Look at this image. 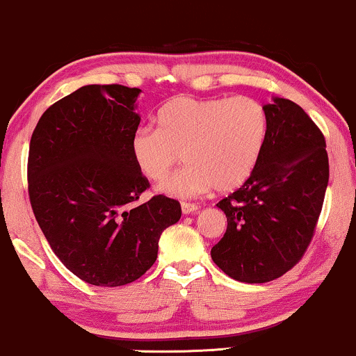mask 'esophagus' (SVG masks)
Listing matches in <instances>:
<instances>
[{
    "instance_id": "obj_1",
    "label": "esophagus",
    "mask_w": 356,
    "mask_h": 356,
    "mask_svg": "<svg viewBox=\"0 0 356 356\" xmlns=\"http://www.w3.org/2000/svg\"><path fill=\"white\" fill-rule=\"evenodd\" d=\"M181 211H183V215H190V213L198 211V204H196V203H186V202H183V203H181Z\"/></svg>"
}]
</instances>
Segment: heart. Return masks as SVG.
Masks as SVG:
<instances>
[{"mask_svg": "<svg viewBox=\"0 0 356 356\" xmlns=\"http://www.w3.org/2000/svg\"><path fill=\"white\" fill-rule=\"evenodd\" d=\"M158 129L140 128L131 156L145 178L165 181L179 163L188 166L160 190L175 196L236 190L252 177L268 133L265 106L252 96H177L160 108Z\"/></svg>", "mask_w": 356, "mask_h": 356, "instance_id": "1", "label": "heart"}]
</instances>
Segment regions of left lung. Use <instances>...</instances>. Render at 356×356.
<instances>
[{
	"label": "left lung",
	"instance_id": "1",
	"mask_svg": "<svg viewBox=\"0 0 356 356\" xmlns=\"http://www.w3.org/2000/svg\"><path fill=\"white\" fill-rule=\"evenodd\" d=\"M265 110L268 133L257 168L216 204L228 225L211 258L243 283L271 282L302 260L330 178L325 136L303 108L275 98Z\"/></svg>",
	"mask_w": 356,
	"mask_h": 356
}]
</instances>
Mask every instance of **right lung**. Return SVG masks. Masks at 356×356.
I'll return each instance as SVG.
<instances>
[{
	"instance_id": "1",
	"label": "right lung",
	"mask_w": 356,
	"mask_h": 356,
	"mask_svg": "<svg viewBox=\"0 0 356 356\" xmlns=\"http://www.w3.org/2000/svg\"><path fill=\"white\" fill-rule=\"evenodd\" d=\"M140 90L88 85L53 103L29 141L28 195L63 265L83 282L121 286L156 261L163 229L181 216L177 200L154 195L131 156Z\"/></svg>"
}]
</instances>
